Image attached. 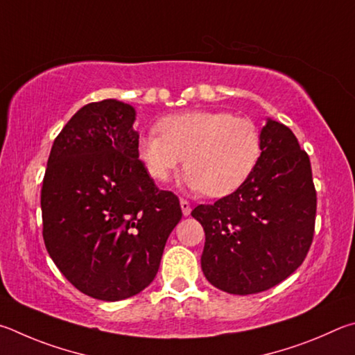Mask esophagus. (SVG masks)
<instances>
[{
  "label": "esophagus",
  "instance_id": "obj_1",
  "mask_svg": "<svg viewBox=\"0 0 355 355\" xmlns=\"http://www.w3.org/2000/svg\"><path fill=\"white\" fill-rule=\"evenodd\" d=\"M179 204H181V209H182V214L184 216H189L190 212H191V207H190V202L187 200H179Z\"/></svg>",
  "mask_w": 355,
  "mask_h": 355
}]
</instances>
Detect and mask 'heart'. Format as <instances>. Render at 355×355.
<instances>
[{"label": "heart", "mask_w": 355, "mask_h": 355, "mask_svg": "<svg viewBox=\"0 0 355 355\" xmlns=\"http://www.w3.org/2000/svg\"><path fill=\"white\" fill-rule=\"evenodd\" d=\"M159 132L141 135L137 143V154L149 178L168 182L184 162L189 187L212 198L237 190L260 157L256 124L226 112L196 110L166 116L159 123Z\"/></svg>", "instance_id": "1"}]
</instances>
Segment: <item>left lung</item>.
<instances>
[{
  "instance_id": "obj_1",
  "label": "left lung",
  "mask_w": 355,
  "mask_h": 355,
  "mask_svg": "<svg viewBox=\"0 0 355 355\" xmlns=\"http://www.w3.org/2000/svg\"><path fill=\"white\" fill-rule=\"evenodd\" d=\"M260 151L234 193L191 212L206 232L204 276L231 295L260 293L282 282L304 262L313 239L316 191L307 153L272 118L260 130Z\"/></svg>"
}]
</instances>
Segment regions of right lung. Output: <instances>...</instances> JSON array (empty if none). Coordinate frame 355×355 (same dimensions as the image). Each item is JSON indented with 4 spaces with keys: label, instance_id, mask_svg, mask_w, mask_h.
<instances>
[{
    "label": "right lung",
    "instance_id": "right-lung-1",
    "mask_svg": "<svg viewBox=\"0 0 355 355\" xmlns=\"http://www.w3.org/2000/svg\"><path fill=\"white\" fill-rule=\"evenodd\" d=\"M137 112L118 99L80 107L55 137L42 187L43 240L84 295L121 301L154 281L179 200L137 154Z\"/></svg>",
    "mask_w": 355,
    "mask_h": 355
}]
</instances>
